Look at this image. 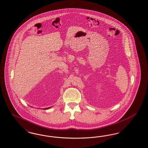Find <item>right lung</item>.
Wrapping results in <instances>:
<instances>
[{
    "mask_svg": "<svg viewBox=\"0 0 148 148\" xmlns=\"http://www.w3.org/2000/svg\"><path fill=\"white\" fill-rule=\"evenodd\" d=\"M50 108H51V107H49V108H43V110H47V109H49Z\"/></svg>",
    "mask_w": 148,
    "mask_h": 148,
    "instance_id": "obj_1",
    "label": "right lung"
}]
</instances>
